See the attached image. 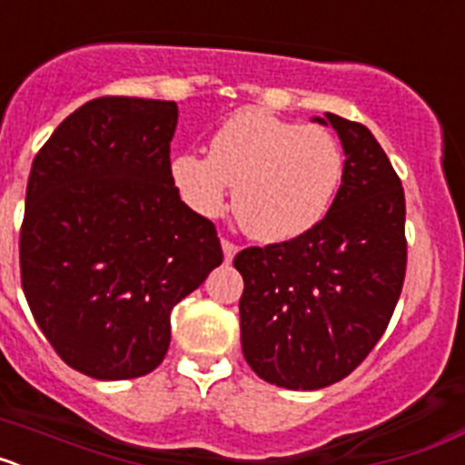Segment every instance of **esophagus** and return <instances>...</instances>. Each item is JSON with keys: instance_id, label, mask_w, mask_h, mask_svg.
Returning a JSON list of instances; mask_svg holds the SVG:
<instances>
[{"instance_id": "esophagus-1", "label": "esophagus", "mask_w": 465, "mask_h": 465, "mask_svg": "<svg viewBox=\"0 0 465 465\" xmlns=\"http://www.w3.org/2000/svg\"><path fill=\"white\" fill-rule=\"evenodd\" d=\"M221 246H223V256H225V261H232V258H235V253H237V249H240V246L235 244V242H230V240H225L223 237V242H221Z\"/></svg>"}]
</instances>
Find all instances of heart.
<instances>
[{
  "instance_id": "1",
  "label": "heart",
  "mask_w": 465,
  "mask_h": 465,
  "mask_svg": "<svg viewBox=\"0 0 465 465\" xmlns=\"http://www.w3.org/2000/svg\"><path fill=\"white\" fill-rule=\"evenodd\" d=\"M170 174L183 203L203 216H219L235 186L242 228L261 242H283L314 228L332 207L344 153L326 127L244 109L219 127L209 155L183 151L172 158Z\"/></svg>"
}]
</instances>
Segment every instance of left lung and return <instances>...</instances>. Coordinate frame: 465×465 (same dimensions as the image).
<instances>
[{"mask_svg":"<svg viewBox=\"0 0 465 465\" xmlns=\"http://www.w3.org/2000/svg\"><path fill=\"white\" fill-rule=\"evenodd\" d=\"M340 134L338 197L312 230L235 256L242 351L261 380L314 391L354 372L391 322L408 240L405 193L365 125L326 114Z\"/></svg>","mask_w":465,"mask_h":465,"instance_id":"left-lung-1","label":"left lung"}]
</instances>
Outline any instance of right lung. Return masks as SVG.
I'll use <instances>...</instances> for the list:
<instances>
[{
	"mask_svg": "<svg viewBox=\"0 0 465 465\" xmlns=\"http://www.w3.org/2000/svg\"><path fill=\"white\" fill-rule=\"evenodd\" d=\"M174 102L106 94L55 127L32 163L20 279L57 356L94 380L155 371L170 312L223 262L216 225L170 174Z\"/></svg>",
	"mask_w": 465,
	"mask_h": 465,
	"instance_id": "obj_1",
	"label": "right lung"
}]
</instances>
